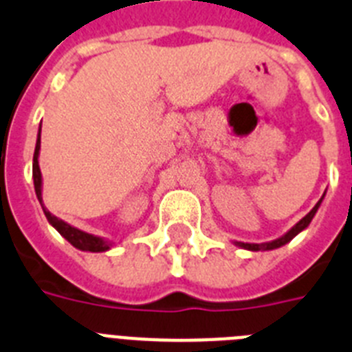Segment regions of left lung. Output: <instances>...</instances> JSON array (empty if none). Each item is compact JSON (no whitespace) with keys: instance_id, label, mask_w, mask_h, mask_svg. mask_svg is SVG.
I'll return each mask as SVG.
<instances>
[{"instance_id":"left-lung-1","label":"left lung","mask_w":352,"mask_h":352,"mask_svg":"<svg viewBox=\"0 0 352 352\" xmlns=\"http://www.w3.org/2000/svg\"><path fill=\"white\" fill-rule=\"evenodd\" d=\"M324 195H326V193H324ZM324 195H322V198H324ZM322 198H320V200L317 201L316 207H314V209H311L310 212H308L303 219H299V221L296 223L294 227L290 228L289 232H285V234H283L282 237H278V239H274V241H269V243H258V244H256V243H241V241H234V244H235V246H239V248H243V250H250V252H269V250L282 248L283 244L290 243V241L294 239V237L299 234V232H303L305 228H308L310 221H311V219H314V216H316L317 210H319L320 204H322Z\"/></svg>"}]
</instances>
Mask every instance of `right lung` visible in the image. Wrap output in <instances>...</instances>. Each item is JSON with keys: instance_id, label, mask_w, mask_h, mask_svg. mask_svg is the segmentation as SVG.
Masks as SVG:
<instances>
[{"instance_id": "add662e5", "label": "right lung", "mask_w": 352, "mask_h": 352, "mask_svg": "<svg viewBox=\"0 0 352 352\" xmlns=\"http://www.w3.org/2000/svg\"><path fill=\"white\" fill-rule=\"evenodd\" d=\"M38 154H41V127H38V134H36V145H35V154H33V184H35V193L38 201H41L42 210H44L45 218L47 221L56 228L60 234L69 241L74 248L81 250V252H91V253H100V252H108V250L113 248L111 241H106L104 237H99V235L88 234V232L79 230V228L72 227L63 219H58L56 216L49 212L45 209L44 201H42V173L41 166H38Z\"/></svg>"}]
</instances>
